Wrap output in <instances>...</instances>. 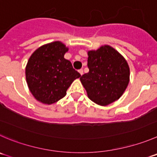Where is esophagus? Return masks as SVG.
<instances>
[{
  "label": "esophagus",
  "mask_w": 157,
  "mask_h": 157,
  "mask_svg": "<svg viewBox=\"0 0 157 157\" xmlns=\"http://www.w3.org/2000/svg\"><path fill=\"white\" fill-rule=\"evenodd\" d=\"M78 72L80 73V75H83V69H79V70H78Z\"/></svg>",
  "instance_id": "obj_1"
}]
</instances>
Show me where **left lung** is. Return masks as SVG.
<instances>
[{"label":"left lung","mask_w":157,"mask_h":157,"mask_svg":"<svg viewBox=\"0 0 157 157\" xmlns=\"http://www.w3.org/2000/svg\"><path fill=\"white\" fill-rule=\"evenodd\" d=\"M89 71L82 84L92 102L107 105L120 98L129 81V68L122 55L109 45L88 52Z\"/></svg>","instance_id":"1"}]
</instances>
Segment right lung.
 Listing matches in <instances>:
<instances>
[{"mask_svg": "<svg viewBox=\"0 0 157 157\" xmlns=\"http://www.w3.org/2000/svg\"><path fill=\"white\" fill-rule=\"evenodd\" d=\"M68 48L55 41L37 49L31 55L25 70L28 88L38 101L52 104L66 95L72 82L81 75L64 58Z\"/></svg>", "mask_w": 157, "mask_h": 157, "instance_id": "right-lung-1", "label": "right lung"}]
</instances>
